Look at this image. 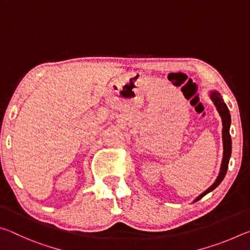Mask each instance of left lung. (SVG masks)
I'll list each match as a JSON object with an SVG mask.
<instances>
[{"label":"left lung","mask_w":250,"mask_h":250,"mask_svg":"<svg viewBox=\"0 0 250 250\" xmlns=\"http://www.w3.org/2000/svg\"><path fill=\"white\" fill-rule=\"evenodd\" d=\"M209 98L213 101L215 107H216L217 111L219 113V116L222 118V122H223V130H222V138H223V160H222V164H221V168H219V173L217 179L215 180V182L211 184L206 191L200 194L194 202L200 201L203 196H205L206 194H208L209 192L214 191L217 186L222 183V181L225 177L226 173H227V168H228V163H229V159L231 155V138H230V133H229V128H230V113L229 110H228L226 104L224 103L222 95L219 94L217 90H210L209 91Z\"/></svg>","instance_id":"1"}]
</instances>
